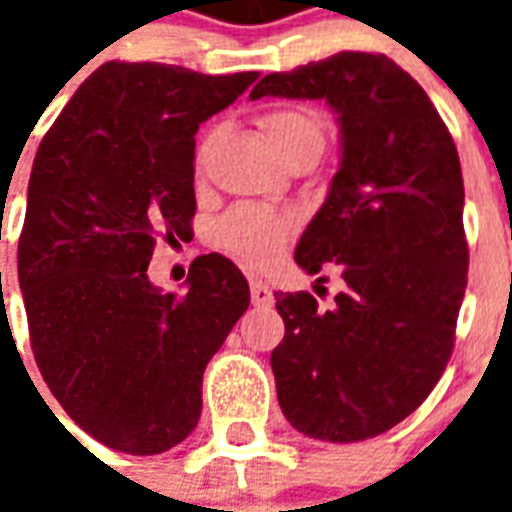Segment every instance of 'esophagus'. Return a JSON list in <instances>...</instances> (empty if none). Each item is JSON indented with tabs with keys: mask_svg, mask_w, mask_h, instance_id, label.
I'll use <instances>...</instances> for the list:
<instances>
[{
	"mask_svg": "<svg viewBox=\"0 0 512 512\" xmlns=\"http://www.w3.org/2000/svg\"><path fill=\"white\" fill-rule=\"evenodd\" d=\"M249 290H252V304H255L257 310L274 307V293H271V288L263 279H249Z\"/></svg>",
	"mask_w": 512,
	"mask_h": 512,
	"instance_id": "obj_1",
	"label": "esophagus"
}]
</instances>
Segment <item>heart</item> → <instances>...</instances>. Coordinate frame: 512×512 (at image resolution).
I'll list each match as a JSON object with an SVG mask.
<instances>
[{
    "label": "heart",
    "instance_id": "1",
    "mask_svg": "<svg viewBox=\"0 0 512 512\" xmlns=\"http://www.w3.org/2000/svg\"><path fill=\"white\" fill-rule=\"evenodd\" d=\"M260 128H263V134H266V139L279 156L293 145H299V142L323 145L321 117L315 115L312 109H304V106L274 109V112L260 117ZM205 153H208V142L197 153L200 167L205 161ZM293 230H296V219L290 213L268 208V205L244 202V205L230 208L219 222L213 224V241L227 255L241 260L244 266L263 268L268 263H274L285 252Z\"/></svg>",
    "mask_w": 512,
    "mask_h": 512
}]
</instances>
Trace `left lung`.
I'll return each mask as SVG.
<instances>
[{
  "label": "left lung",
  "mask_w": 512,
  "mask_h": 512,
  "mask_svg": "<svg viewBox=\"0 0 512 512\" xmlns=\"http://www.w3.org/2000/svg\"><path fill=\"white\" fill-rule=\"evenodd\" d=\"M263 95L326 101L340 126V169L296 263L307 274L340 266L345 288L329 310L307 290L274 293L279 406L312 439H373L450 362L469 271L458 150L428 93L384 54L340 51L268 73L249 98Z\"/></svg>",
  "instance_id": "8db88e82"
}]
</instances>
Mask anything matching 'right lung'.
I'll return each mask as SVG.
<instances>
[{
    "label": "right lung",
    "instance_id": "obj_1",
    "mask_svg": "<svg viewBox=\"0 0 512 512\" xmlns=\"http://www.w3.org/2000/svg\"><path fill=\"white\" fill-rule=\"evenodd\" d=\"M255 79L104 62L38 147L18 241L29 340L51 395L112 450L156 455L189 436L205 365L249 307L216 252L180 296L147 263L158 235L191 238L194 134Z\"/></svg>",
    "mask_w": 512,
    "mask_h": 512
}]
</instances>
